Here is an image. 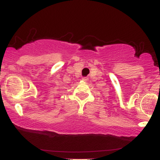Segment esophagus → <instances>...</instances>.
<instances>
[{
  "instance_id": "obj_1",
  "label": "esophagus",
  "mask_w": 160,
  "mask_h": 160,
  "mask_svg": "<svg viewBox=\"0 0 160 160\" xmlns=\"http://www.w3.org/2000/svg\"><path fill=\"white\" fill-rule=\"evenodd\" d=\"M82 80H83V81H87L88 78H82Z\"/></svg>"
}]
</instances>
